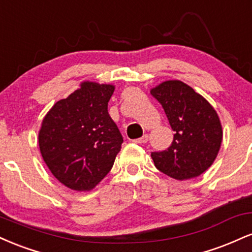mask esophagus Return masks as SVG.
Masks as SVG:
<instances>
[{"label": "esophagus", "instance_id": "esophagus-1", "mask_svg": "<svg viewBox=\"0 0 252 252\" xmlns=\"http://www.w3.org/2000/svg\"><path fill=\"white\" fill-rule=\"evenodd\" d=\"M132 142H134V143H138V144L147 143V142H148V136L144 135V136H142V137L137 138V140H134V141H132Z\"/></svg>", "mask_w": 252, "mask_h": 252}]
</instances>
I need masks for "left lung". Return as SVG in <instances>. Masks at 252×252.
<instances>
[{
  "label": "left lung",
  "instance_id": "obj_1",
  "mask_svg": "<svg viewBox=\"0 0 252 252\" xmlns=\"http://www.w3.org/2000/svg\"><path fill=\"white\" fill-rule=\"evenodd\" d=\"M150 94L162 105L174 131L168 149L152 153L155 167L180 181L202 174L215 162L222 140L221 123L215 108L180 80H166Z\"/></svg>",
  "mask_w": 252,
  "mask_h": 252
}]
</instances>
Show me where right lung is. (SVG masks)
I'll return each mask as SVG.
<instances>
[{
  "label": "right lung",
  "mask_w": 252,
  "mask_h": 252,
  "mask_svg": "<svg viewBox=\"0 0 252 252\" xmlns=\"http://www.w3.org/2000/svg\"><path fill=\"white\" fill-rule=\"evenodd\" d=\"M111 84L83 82L43 117L39 148L57 180L78 192L94 189L105 178L123 137L108 112Z\"/></svg>",
  "instance_id": "right-lung-1"
}]
</instances>
